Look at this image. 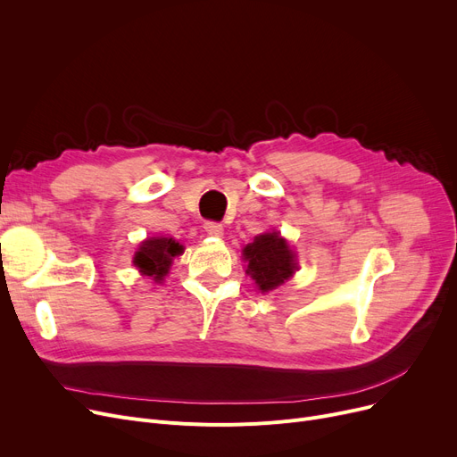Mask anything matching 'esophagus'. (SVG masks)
Here are the masks:
<instances>
[{"instance_id": "esophagus-1", "label": "esophagus", "mask_w": 457, "mask_h": 457, "mask_svg": "<svg viewBox=\"0 0 457 457\" xmlns=\"http://www.w3.org/2000/svg\"><path fill=\"white\" fill-rule=\"evenodd\" d=\"M205 231L211 237H222L224 235V226L220 222H205Z\"/></svg>"}]
</instances>
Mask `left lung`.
I'll list each match as a JSON object with an SVG mask.
<instances>
[{
    "mask_svg": "<svg viewBox=\"0 0 457 457\" xmlns=\"http://www.w3.org/2000/svg\"><path fill=\"white\" fill-rule=\"evenodd\" d=\"M243 255L248 262L246 272L262 293L276 289L296 270L293 250L276 231L255 237L253 243L243 250Z\"/></svg>",
    "mask_w": 457,
    "mask_h": 457,
    "instance_id": "1",
    "label": "left lung"
}]
</instances>
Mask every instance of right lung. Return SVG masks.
I'll list each match as a JSON object with an SVG mask.
<instances>
[{
  "mask_svg": "<svg viewBox=\"0 0 457 457\" xmlns=\"http://www.w3.org/2000/svg\"><path fill=\"white\" fill-rule=\"evenodd\" d=\"M179 253H183V246L176 243L174 238H148L135 253V265L140 269L142 274L152 276L154 279H162V276L172 265V259Z\"/></svg>",
  "mask_w": 457,
  "mask_h": 457,
  "instance_id": "obj_1",
  "label": "right lung"
}]
</instances>
